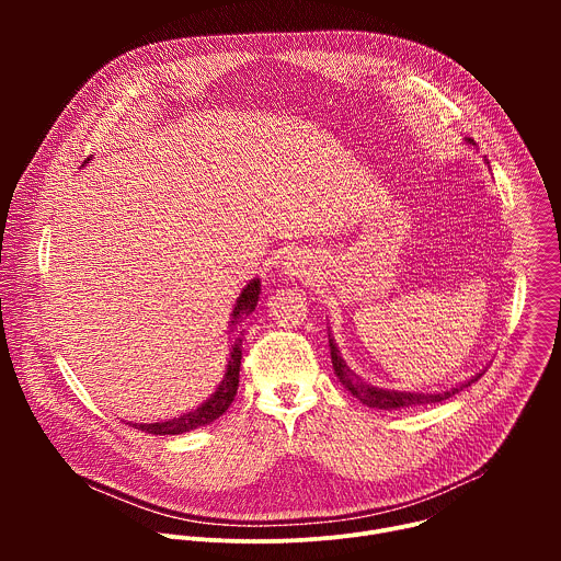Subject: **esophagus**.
I'll return each instance as SVG.
<instances>
[{
    "label": "esophagus",
    "instance_id": "esophagus-1",
    "mask_svg": "<svg viewBox=\"0 0 561 561\" xmlns=\"http://www.w3.org/2000/svg\"><path fill=\"white\" fill-rule=\"evenodd\" d=\"M317 271V262L312 255H308L306 251H297L290 253L284 264H282V273L288 279H308L312 273Z\"/></svg>",
    "mask_w": 561,
    "mask_h": 561
}]
</instances>
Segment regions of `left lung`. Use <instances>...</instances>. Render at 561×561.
Masks as SVG:
<instances>
[{
	"mask_svg": "<svg viewBox=\"0 0 561 561\" xmlns=\"http://www.w3.org/2000/svg\"><path fill=\"white\" fill-rule=\"evenodd\" d=\"M468 144H472V139H468ZM329 346H331V359H333V368L337 379L346 386V390L357 397L362 404L370 407V409H381V411H399V409H409V407H426V404H437L444 402V399L457 394L459 390L468 388L472 381H477L482 377V373H477L474 377H470L468 381H461L453 388L446 390H435V392H415V390H390V388H379L373 386L368 381H364L359 375H355L346 362L342 359V353L335 344V340L331 337V329H329Z\"/></svg>",
	"mask_w": 561,
	"mask_h": 561,
	"instance_id": "obj_1",
	"label": "left lung"
}]
</instances>
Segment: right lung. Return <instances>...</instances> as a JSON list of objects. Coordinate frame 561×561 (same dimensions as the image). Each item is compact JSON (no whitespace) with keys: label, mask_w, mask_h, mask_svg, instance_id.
Instances as JSON below:
<instances>
[{"label":"right lung","mask_w":561,"mask_h":561,"mask_svg":"<svg viewBox=\"0 0 561 561\" xmlns=\"http://www.w3.org/2000/svg\"><path fill=\"white\" fill-rule=\"evenodd\" d=\"M260 293H262V282L260 279H251L247 284V288L239 293V297L234 301V308H232L230 324H228V327H232V331L237 329V324L242 322L244 317H249L255 310V306L260 301ZM239 366H242V337H237L234 344L230 346L224 379L219 381V386L215 388V392L206 399V402H202L197 409H193V411H188L180 417H173V420L150 422V424L128 422V424L137 431L148 433V435H182V433H188V431H195L199 426H206V424L215 422L217 417H221L228 411V407L232 404V399L237 394Z\"/></svg>","instance_id":"add662e5"}]
</instances>
